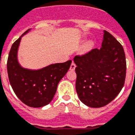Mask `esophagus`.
Listing matches in <instances>:
<instances>
[{
	"instance_id": "obj_1",
	"label": "esophagus",
	"mask_w": 135,
	"mask_h": 135,
	"mask_svg": "<svg viewBox=\"0 0 135 135\" xmlns=\"http://www.w3.org/2000/svg\"><path fill=\"white\" fill-rule=\"evenodd\" d=\"M76 67V65L74 62H72V64H71V66H70V70L71 71H74Z\"/></svg>"
}]
</instances>
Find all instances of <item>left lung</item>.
Masks as SVG:
<instances>
[{
    "mask_svg": "<svg viewBox=\"0 0 135 135\" xmlns=\"http://www.w3.org/2000/svg\"><path fill=\"white\" fill-rule=\"evenodd\" d=\"M100 49L76 56L75 88L79 99L87 106L102 107L111 102L125 82L126 62L122 45L104 30Z\"/></svg>",
    "mask_w": 135,
    "mask_h": 135,
    "instance_id": "1",
    "label": "left lung"
}]
</instances>
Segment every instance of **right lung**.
<instances>
[{
    "instance_id": "obj_1",
    "label": "right lung",
    "mask_w": 135,
    "mask_h": 135,
    "mask_svg": "<svg viewBox=\"0 0 135 135\" xmlns=\"http://www.w3.org/2000/svg\"><path fill=\"white\" fill-rule=\"evenodd\" d=\"M26 30L11 46L7 60L9 82L18 98L30 107H42L52 100L57 86L71 66L72 61L50 64L38 70L23 68L19 64L17 51L21 38Z\"/></svg>"
}]
</instances>
